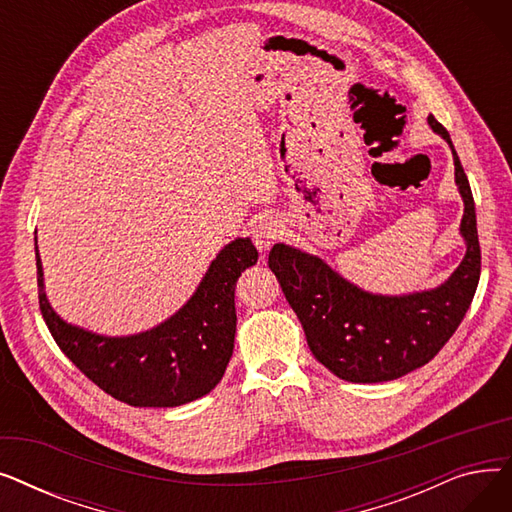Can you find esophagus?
<instances>
[{"mask_svg": "<svg viewBox=\"0 0 512 512\" xmlns=\"http://www.w3.org/2000/svg\"><path fill=\"white\" fill-rule=\"evenodd\" d=\"M282 234H284V226L280 224V220L267 215V218L259 220L257 226L253 228V242L259 251H267Z\"/></svg>", "mask_w": 512, "mask_h": 512, "instance_id": "1", "label": "esophagus"}]
</instances>
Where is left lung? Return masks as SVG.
Returning <instances> with one entry per match:
<instances>
[{"mask_svg":"<svg viewBox=\"0 0 512 512\" xmlns=\"http://www.w3.org/2000/svg\"><path fill=\"white\" fill-rule=\"evenodd\" d=\"M427 122L452 149L454 180L465 203L461 234L467 253L442 286L384 297L344 280L315 255L282 242L270 251L267 263L301 321L311 353L346 382H390L432 361L459 328L477 290L481 251L471 186L448 130L434 116Z\"/></svg>","mask_w":512,"mask_h":512,"instance_id":"1","label":"left lung"}]
</instances>
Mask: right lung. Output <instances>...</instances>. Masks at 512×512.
<instances>
[{
	"mask_svg": "<svg viewBox=\"0 0 512 512\" xmlns=\"http://www.w3.org/2000/svg\"><path fill=\"white\" fill-rule=\"evenodd\" d=\"M37 286L45 324L62 353L103 392L130 407H180L220 384L234 351V288L257 263L251 238H236L209 265L188 303L164 324L134 336H99L51 309L39 249Z\"/></svg>",
	"mask_w": 512,
	"mask_h": 512,
	"instance_id": "1",
	"label": "right lung"
}]
</instances>
